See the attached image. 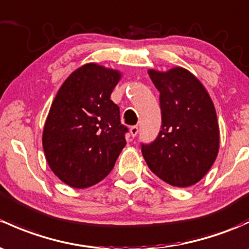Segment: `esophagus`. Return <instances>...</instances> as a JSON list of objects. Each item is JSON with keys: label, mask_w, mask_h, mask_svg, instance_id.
<instances>
[{"label": "esophagus", "mask_w": 249, "mask_h": 249, "mask_svg": "<svg viewBox=\"0 0 249 249\" xmlns=\"http://www.w3.org/2000/svg\"><path fill=\"white\" fill-rule=\"evenodd\" d=\"M138 131H140V130H138L137 125H133V126L130 127V133H131L132 137H136V136H137Z\"/></svg>", "instance_id": "obj_1"}]
</instances>
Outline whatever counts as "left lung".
<instances>
[{
	"instance_id": "obj_1",
	"label": "left lung",
	"mask_w": 249,
	"mask_h": 249,
	"mask_svg": "<svg viewBox=\"0 0 249 249\" xmlns=\"http://www.w3.org/2000/svg\"><path fill=\"white\" fill-rule=\"evenodd\" d=\"M148 74L160 91L162 124L153 142L141 144L143 158L167 184L192 186L209 172L218 154L213 100L200 81L184 68Z\"/></svg>"
}]
</instances>
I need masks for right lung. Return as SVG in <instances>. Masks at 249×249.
I'll list each match as a JSON object with an SVG mask.
<instances>
[{
  "mask_svg": "<svg viewBox=\"0 0 249 249\" xmlns=\"http://www.w3.org/2000/svg\"><path fill=\"white\" fill-rule=\"evenodd\" d=\"M120 72L95 63L75 70L59 88L43 132L46 161L64 184L86 188L113 169L129 131L111 100Z\"/></svg>",
  "mask_w": 249,
  "mask_h": 249,
  "instance_id": "obj_1",
  "label": "right lung"
}]
</instances>
